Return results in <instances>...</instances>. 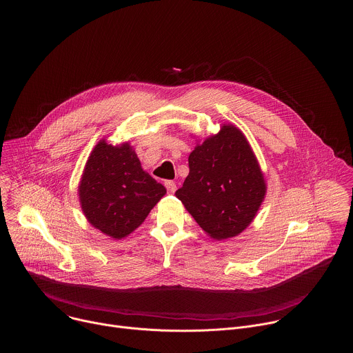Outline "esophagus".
Segmentation results:
<instances>
[{"label": "esophagus", "mask_w": 353, "mask_h": 353, "mask_svg": "<svg viewBox=\"0 0 353 353\" xmlns=\"http://www.w3.org/2000/svg\"><path fill=\"white\" fill-rule=\"evenodd\" d=\"M165 188H167V190H168V193H175V190H176V185H175V182H172V181H167L165 183Z\"/></svg>", "instance_id": "1"}]
</instances>
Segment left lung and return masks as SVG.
I'll use <instances>...</instances> for the list:
<instances>
[{"mask_svg": "<svg viewBox=\"0 0 353 353\" xmlns=\"http://www.w3.org/2000/svg\"><path fill=\"white\" fill-rule=\"evenodd\" d=\"M189 175L175 196L208 236H238L255 219L266 181L243 132L223 123L219 133L197 141L189 154Z\"/></svg>", "mask_w": 353, "mask_h": 353, "instance_id": "left-lung-1", "label": "left lung"}]
</instances>
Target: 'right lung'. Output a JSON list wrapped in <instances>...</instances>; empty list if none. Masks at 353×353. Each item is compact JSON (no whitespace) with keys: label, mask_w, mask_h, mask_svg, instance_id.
I'll list each match as a JSON object with an SVG mask.
<instances>
[{"label":"right lung","mask_w":353,"mask_h":353,"mask_svg":"<svg viewBox=\"0 0 353 353\" xmlns=\"http://www.w3.org/2000/svg\"><path fill=\"white\" fill-rule=\"evenodd\" d=\"M165 193L143 170L129 141L112 145L107 139L90 153L77 189L88 223L112 239L126 238L139 228Z\"/></svg>","instance_id":"add662e5"}]
</instances>
